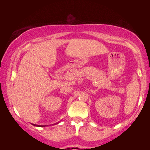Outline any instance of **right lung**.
Returning a JSON list of instances; mask_svg holds the SVG:
<instances>
[{
	"label": "right lung",
	"instance_id": "obj_1",
	"mask_svg": "<svg viewBox=\"0 0 150 150\" xmlns=\"http://www.w3.org/2000/svg\"><path fill=\"white\" fill-rule=\"evenodd\" d=\"M33 125H35V124H33ZM40 126H45V125H40Z\"/></svg>",
	"mask_w": 150,
	"mask_h": 150
}]
</instances>
